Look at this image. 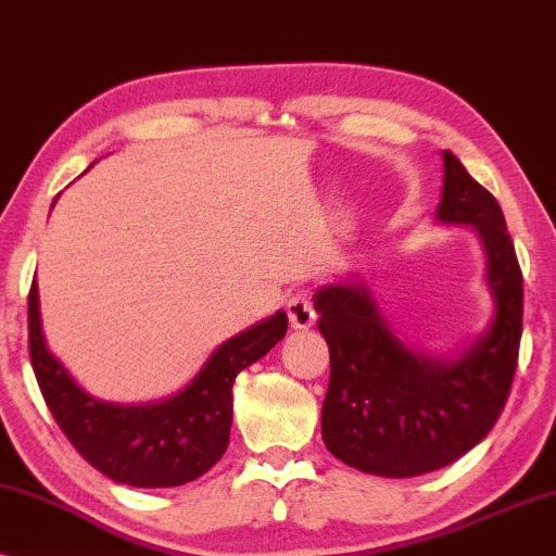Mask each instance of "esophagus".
Listing matches in <instances>:
<instances>
[{"label":"esophagus","mask_w":556,"mask_h":556,"mask_svg":"<svg viewBox=\"0 0 556 556\" xmlns=\"http://www.w3.org/2000/svg\"><path fill=\"white\" fill-rule=\"evenodd\" d=\"M287 317H290L292 330H307L315 325V309L307 294H294L287 302Z\"/></svg>","instance_id":"esophagus-1"}]
</instances>
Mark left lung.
Instances as JSON below:
<instances>
[{"label":"left lung","mask_w":556,"mask_h":556,"mask_svg":"<svg viewBox=\"0 0 556 556\" xmlns=\"http://www.w3.org/2000/svg\"><path fill=\"white\" fill-rule=\"evenodd\" d=\"M438 224L468 226L485 258L493 315L447 353L406 343L361 277L313 294L330 383L323 442L338 460L381 478H414L455 463L491 432L519 358L523 285L506 218L453 152H442Z\"/></svg>","instance_id":"1"}]
</instances>
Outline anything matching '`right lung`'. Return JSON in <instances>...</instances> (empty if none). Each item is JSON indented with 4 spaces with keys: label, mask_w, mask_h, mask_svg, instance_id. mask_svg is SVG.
Listing matches in <instances>:
<instances>
[{
    "label": "right lung",
    "mask_w": 556,
    "mask_h": 556,
    "mask_svg": "<svg viewBox=\"0 0 556 556\" xmlns=\"http://www.w3.org/2000/svg\"><path fill=\"white\" fill-rule=\"evenodd\" d=\"M27 325L35 379L80 457L116 483L175 488L201 478L226 453L236 376L285 338L287 313L277 309L224 340L180 391L144 404H116L88 394L50 353L37 279L27 300Z\"/></svg>",
    "instance_id": "1"
}]
</instances>
